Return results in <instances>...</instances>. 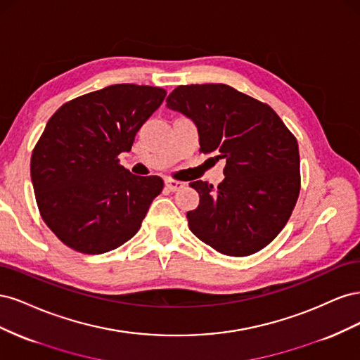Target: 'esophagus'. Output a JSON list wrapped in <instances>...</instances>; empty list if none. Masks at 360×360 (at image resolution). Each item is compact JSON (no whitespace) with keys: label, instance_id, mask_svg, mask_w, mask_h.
<instances>
[{"label":"esophagus","instance_id":"1","mask_svg":"<svg viewBox=\"0 0 360 360\" xmlns=\"http://www.w3.org/2000/svg\"><path fill=\"white\" fill-rule=\"evenodd\" d=\"M165 186H167V189L171 191V192H177V191H180L181 188L186 186V183L179 181V180H172V179H167V180H165Z\"/></svg>","mask_w":360,"mask_h":360}]
</instances>
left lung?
<instances>
[{"label":"left lung","instance_id":"1","mask_svg":"<svg viewBox=\"0 0 360 360\" xmlns=\"http://www.w3.org/2000/svg\"><path fill=\"white\" fill-rule=\"evenodd\" d=\"M167 106L197 124L200 151L226 162L217 188L189 183L200 193L198 207L186 214L189 230L224 255L266 248L299 198L297 139L267 103L225 84L179 85Z\"/></svg>","mask_w":360,"mask_h":360}]
</instances>
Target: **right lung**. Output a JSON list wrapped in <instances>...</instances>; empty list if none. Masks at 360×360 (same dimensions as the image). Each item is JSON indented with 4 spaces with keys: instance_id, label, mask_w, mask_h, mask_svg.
<instances>
[{
    "instance_id": "1",
    "label": "right lung",
    "mask_w": 360,
    "mask_h": 360,
    "mask_svg": "<svg viewBox=\"0 0 360 360\" xmlns=\"http://www.w3.org/2000/svg\"><path fill=\"white\" fill-rule=\"evenodd\" d=\"M159 86L115 84L60 106L31 155V181L41 219L82 254H103L141 228L163 189L158 176L120 165L135 135L165 99Z\"/></svg>"
}]
</instances>
